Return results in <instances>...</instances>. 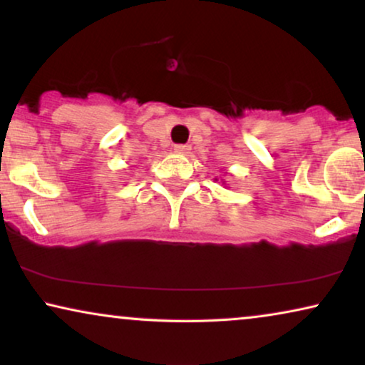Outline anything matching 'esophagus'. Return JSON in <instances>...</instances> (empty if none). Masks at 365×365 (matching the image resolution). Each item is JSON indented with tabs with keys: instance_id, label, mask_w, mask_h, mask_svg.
<instances>
[{
	"instance_id": "obj_1",
	"label": "esophagus",
	"mask_w": 365,
	"mask_h": 365,
	"mask_svg": "<svg viewBox=\"0 0 365 365\" xmlns=\"http://www.w3.org/2000/svg\"><path fill=\"white\" fill-rule=\"evenodd\" d=\"M174 151L186 156V154H189V151H191V146H187V144H178V146H174Z\"/></svg>"
}]
</instances>
